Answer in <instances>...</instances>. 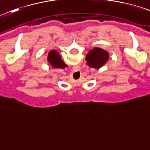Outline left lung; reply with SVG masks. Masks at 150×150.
Wrapping results in <instances>:
<instances>
[{"label":"left lung","instance_id":"obj_1","mask_svg":"<svg viewBox=\"0 0 150 150\" xmlns=\"http://www.w3.org/2000/svg\"><path fill=\"white\" fill-rule=\"evenodd\" d=\"M109 54L100 48H94L88 52L86 57V63L90 67L99 68L108 60Z\"/></svg>","mask_w":150,"mask_h":150}]
</instances>
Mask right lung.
I'll list each match as a JSON object with an SVG mask.
<instances>
[{
  "mask_svg": "<svg viewBox=\"0 0 150 150\" xmlns=\"http://www.w3.org/2000/svg\"><path fill=\"white\" fill-rule=\"evenodd\" d=\"M48 60L49 62L51 64L53 67H57V68H64L65 67H67V65L65 64L62 59L60 58V54L55 51V50H52L49 52V56H48Z\"/></svg>",
  "mask_w": 150,
  "mask_h": 150,
  "instance_id": "1",
  "label": "right lung"
}]
</instances>
